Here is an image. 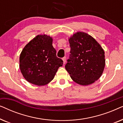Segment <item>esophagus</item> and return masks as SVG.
Masks as SVG:
<instances>
[{"label":"esophagus","instance_id":"1","mask_svg":"<svg viewBox=\"0 0 123 123\" xmlns=\"http://www.w3.org/2000/svg\"><path fill=\"white\" fill-rule=\"evenodd\" d=\"M62 60H63V63L65 64V62H66V57H64V58L62 59Z\"/></svg>","mask_w":123,"mask_h":123}]
</instances>
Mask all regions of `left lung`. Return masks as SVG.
Listing matches in <instances>:
<instances>
[{"label":"left lung","mask_w":123,"mask_h":123,"mask_svg":"<svg viewBox=\"0 0 123 123\" xmlns=\"http://www.w3.org/2000/svg\"><path fill=\"white\" fill-rule=\"evenodd\" d=\"M70 51L65 69L72 80L82 86L98 80L105 65V52L93 37L77 32L69 38Z\"/></svg>","instance_id":"obj_1"}]
</instances>
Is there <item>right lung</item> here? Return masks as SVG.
Returning <instances> with one entry per match:
<instances>
[{"label": "right lung", "instance_id": "add662e5", "mask_svg": "<svg viewBox=\"0 0 123 123\" xmlns=\"http://www.w3.org/2000/svg\"><path fill=\"white\" fill-rule=\"evenodd\" d=\"M52 44L51 37L38 35L23 48L20 54L19 68L27 81L40 86L50 83L54 78L63 62L56 56Z\"/></svg>", "mask_w": 123, "mask_h": 123}]
</instances>
